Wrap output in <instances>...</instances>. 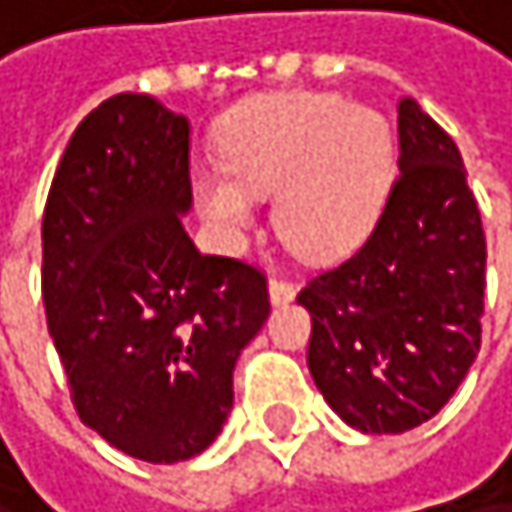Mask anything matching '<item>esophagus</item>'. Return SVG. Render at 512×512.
I'll return each mask as SVG.
<instances>
[{"label": "esophagus", "instance_id": "34e87169", "mask_svg": "<svg viewBox=\"0 0 512 512\" xmlns=\"http://www.w3.org/2000/svg\"><path fill=\"white\" fill-rule=\"evenodd\" d=\"M270 301H273V304H288V301H294V285L273 276V279H270Z\"/></svg>", "mask_w": 512, "mask_h": 512}]
</instances>
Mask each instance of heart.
<instances>
[{
    "label": "heart",
    "instance_id": "heart-1",
    "mask_svg": "<svg viewBox=\"0 0 512 512\" xmlns=\"http://www.w3.org/2000/svg\"><path fill=\"white\" fill-rule=\"evenodd\" d=\"M218 147L224 168L196 174L205 221L236 239L254 221V199L276 193V233L313 261L362 245L393 184L387 119L334 91L254 97L227 116Z\"/></svg>",
    "mask_w": 512,
    "mask_h": 512
}]
</instances>
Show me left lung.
I'll use <instances>...</instances> for the list:
<instances>
[{
    "label": "left lung",
    "instance_id": "8db88e82",
    "mask_svg": "<svg viewBox=\"0 0 512 512\" xmlns=\"http://www.w3.org/2000/svg\"><path fill=\"white\" fill-rule=\"evenodd\" d=\"M485 233L455 141L399 101V178L378 227L307 282L310 375L341 421L405 433L455 396L479 353Z\"/></svg>",
    "mask_w": 512,
    "mask_h": 512
}]
</instances>
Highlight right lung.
Listing matches in <instances>:
<instances>
[{
	"mask_svg": "<svg viewBox=\"0 0 512 512\" xmlns=\"http://www.w3.org/2000/svg\"><path fill=\"white\" fill-rule=\"evenodd\" d=\"M190 122L116 94L73 131L42 218V301L82 424L147 464L196 458L270 316L267 276L199 254Z\"/></svg>",
	"mask_w": 512,
	"mask_h": 512,
	"instance_id": "right-lung-1",
	"label": "right lung"
}]
</instances>
